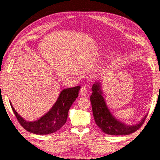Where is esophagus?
I'll use <instances>...</instances> for the list:
<instances>
[{
  "label": "esophagus",
  "instance_id": "obj_1",
  "mask_svg": "<svg viewBox=\"0 0 160 160\" xmlns=\"http://www.w3.org/2000/svg\"><path fill=\"white\" fill-rule=\"evenodd\" d=\"M88 88H85V87H82V88H81V90H80V94L83 96H85V95H87V94H88Z\"/></svg>",
  "mask_w": 160,
  "mask_h": 160
}]
</instances>
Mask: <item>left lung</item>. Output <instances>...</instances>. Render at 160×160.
I'll return each mask as SVG.
<instances>
[{
  "label": "left lung",
  "instance_id": "obj_1",
  "mask_svg": "<svg viewBox=\"0 0 160 160\" xmlns=\"http://www.w3.org/2000/svg\"><path fill=\"white\" fill-rule=\"evenodd\" d=\"M100 81H96L92 87L90 101L92 108L94 121L102 131L108 135H128L138 129L147 117L146 114L138 123L127 125L122 121H118L110 112L104 97H103Z\"/></svg>",
  "mask_w": 160,
  "mask_h": 160
}]
</instances>
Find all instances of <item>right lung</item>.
Returning a JSON list of instances; mask_svg holds the SVG:
<instances>
[{
  "mask_svg": "<svg viewBox=\"0 0 160 160\" xmlns=\"http://www.w3.org/2000/svg\"><path fill=\"white\" fill-rule=\"evenodd\" d=\"M80 89V86H76L62 90L50 110L34 121H26L16 112L10 102V104L18 121L24 128L34 134L47 135L58 131L66 123L68 111L78 97Z\"/></svg>",
  "mask_w": 160,
  "mask_h": 160,
  "instance_id": "add662e5",
  "label": "right lung"
}]
</instances>
